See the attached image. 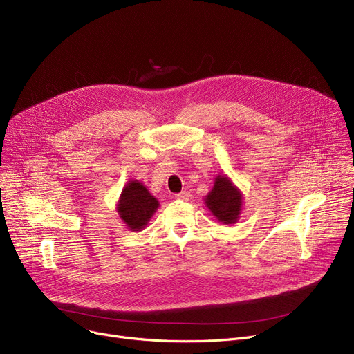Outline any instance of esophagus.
Masks as SVG:
<instances>
[{"instance_id": "esophagus-1", "label": "esophagus", "mask_w": 354, "mask_h": 354, "mask_svg": "<svg viewBox=\"0 0 354 354\" xmlns=\"http://www.w3.org/2000/svg\"><path fill=\"white\" fill-rule=\"evenodd\" d=\"M175 198L179 201H189L191 195H189V192H180V194H176Z\"/></svg>"}]
</instances>
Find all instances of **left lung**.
I'll list each match as a JSON object with an SVG mask.
<instances>
[{"label":"left lung","instance_id":"8db88e82","mask_svg":"<svg viewBox=\"0 0 354 354\" xmlns=\"http://www.w3.org/2000/svg\"><path fill=\"white\" fill-rule=\"evenodd\" d=\"M205 203L221 222L234 224L238 219L243 198L227 176H218Z\"/></svg>","mask_w":354,"mask_h":354}]
</instances>
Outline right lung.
Segmentation results:
<instances>
[{
	"instance_id": "right-lung-1",
	"label": "right lung",
	"mask_w": 354,
	"mask_h": 354,
	"mask_svg": "<svg viewBox=\"0 0 354 354\" xmlns=\"http://www.w3.org/2000/svg\"><path fill=\"white\" fill-rule=\"evenodd\" d=\"M158 205L156 198L149 194L140 182L132 180L123 189L118 209L124 224L130 230L139 231L147 224Z\"/></svg>"
}]
</instances>
